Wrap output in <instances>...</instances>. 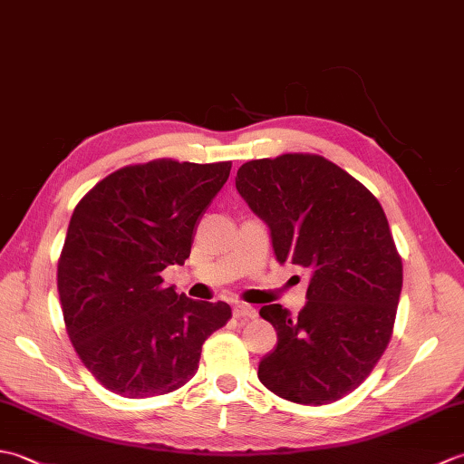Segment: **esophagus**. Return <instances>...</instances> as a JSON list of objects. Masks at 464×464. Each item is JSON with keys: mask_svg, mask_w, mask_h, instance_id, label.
Masks as SVG:
<instances>
[{"mask_svg": "<svg viewBox=\"0 0 464 464\" xmlns=\"http://www.w3.org/2000/svg\"><path fill=\"white\" fill-rule=\"evenodd\" d=\"M233 314L237 319H253V317H257V311H255V307H251V304H247V303H235Z\"/></svg>", "mask_w": 464, "mask_h": 464, "instance_id": "obj_1", "label": "esophagus"}]
</instances>
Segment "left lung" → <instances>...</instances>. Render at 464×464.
Masks as SVG:
<instances>
[{"label": "left lung", "mask_w": 464, "mask_h": 464, "mask_svg": "<svg viewBox=\"0 0 464 464\" xmlns=\"http://www.w3.org/2000/svg\"><path fill=\"white\" fill-rule=\"evenodd\" d=\"M235 185L267 223L277 261L311 273L297 317L281 304L261 307L277 347L257 377L299 405L339 401L369 377L395 324L402 263L382 207L339 165L309 153L247 161Z\"/></svg>", "instance_id": "left-lung-1"}]
</instances>
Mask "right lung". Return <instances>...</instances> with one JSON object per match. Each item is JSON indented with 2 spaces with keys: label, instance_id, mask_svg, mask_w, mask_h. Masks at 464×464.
I'll use <instances>...</instances> for the list:
<instances>
[{
  "label": "right lung",
  "instance_id": "right-lung-1",
  "mask_svg": "<svg viewBox=\"0 0 464 464\" xmlns=\"http://www.w3.org/2000/svg\"><path fill=\"white\" fill-rule=\"evenodd\" d=\"M231 161L157 160L107 175L77 203L57 265L69 341L105 389L127 399L177 391L199 369L205 339L231 319L223 301L165 287Z\"/></svg>",
  "mask_w": 464,
  "mask_h": 464
}]
</instances>
